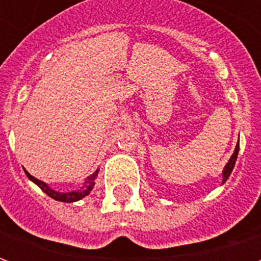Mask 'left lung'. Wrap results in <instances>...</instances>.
Returning a JSON list of instances; mask_svg holds the SVG:
<instances>
[{"label":"left lung","instance_id":"left-lung-1","mask_svg":"<svg viewBox=\"0 0 261 261\" xmlns=\"http://www.w3.org/2000/svg\"><path fill=\"white\" fill-rule=\"evenodd\" d=\"M238 152H239V142H238V145H236L235 152L232 153V156H230V159L228 161V164L225 165L224 172H222V183H225V181L228 180V177L230 176V172L233 170V166H235L236 158H238Z\"/></svg>","mask_w":261,"mask_h":261}]
</instances>
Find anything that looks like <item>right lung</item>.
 <instances>
[{"label":"right lung","mask_w":261,"mask_h":261,"mask_svg":"<svg viewBox=\"0 0 261 261\" xmlns=\"http://www.w3.org/2000/svg\"><path fill=\"white\" fill-rule=\"evenodd\" d=\"M25 173L26 176H28L33 183H36L37 186L40 187L43 192L46 193L48 197H51V198L57 200V201L74 202L81 200V198H84V197L88 196V194L91 193V190L93 189V186H95V179H96V176H97V170L95 172V173H92L91 176H88V179H86V181L84 183V187H81V190H78V192H69V193L56 192V190H53V189H50L44 181L39 180V179H36V177H33L29 172H26L25 170Z\"/></svg>","instance_id":"1"}]
</instances>
